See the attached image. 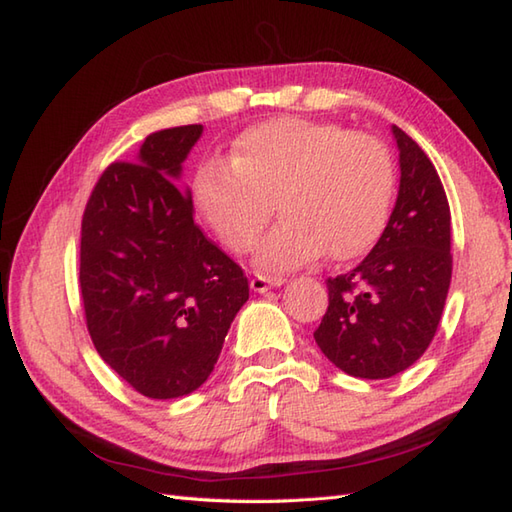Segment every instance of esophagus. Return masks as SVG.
I'll list each match as a JSON object with an SVG mask.
<instances>
[{
    "instance_id": "esophagus-1",
    "label": "esophagus",
    "mask_w": 512,
    "mask_h": 512,
    "mask_svg": "<svg viewBox=\"0 0 512 512\" xmlns=\"http://www.w3.org/2000/svg\"><path fill=\"white\" fill-rule=\"evenodd\" d=\"M286 279H281V277H264V275H255L253 279H250V288H253L255 292H268L270 288H275V286H281L284 284Z\"/></svg>"
}]
</instances>
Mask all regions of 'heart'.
<instances>
[{
  "label": "heart",
  "mask_w": 512,
  "mask_h": 512,
  "mask_svg": "<svg viewBox=\"0 0 512 512\" xmlns=\"http://www.w3.org/2000/svg\"><path fill=\"white\" fill-rule=\"evenodd\" d=\"M394 162L369 134L341 125L273 118L237 136L231 158L202 162L193 204L222 246L244 255L277 209L281 222L255 264L284 273L328 253L345 262L383 235L394 202Z\"/></svg>",
  "instance_id": "obj_1"
}]
</instances>
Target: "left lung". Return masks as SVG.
<instances>
[{"label":"left lung","mask_w":512,"mask_h":512,"mask_svg":"<svg viewBox=\"0 0 512 512\" xmlns=\"http://www.w3.org/2000/svg\"><path fill=\"white\" fill-rule=\"evenodd\" d=\"M400 187L383 235L361 264L330 277L314 341L356 378H391L427 350L451 284V211L440 176L416 140L391 127Z\"/></svg>","instance_id":"obj_1"}]
</instances>
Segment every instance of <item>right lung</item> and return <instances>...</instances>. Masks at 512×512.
<instances>
[{
	"label": "right lung",
	"mask_w": 512,
	"mask_h": 512,
	"mask_svg": "<svg viewBox=\"0 0 512 512\" xmlns=\"http://www.w3.org/2000/svg\"><path fill=\"white\" fill-rule=\"evenodd\" d=\"M202 125L149 134L112 162L81 222L79 286L96 352L138 394L187 396L211 376L248 279L193 220L176 180Z\"/></svg>",
	"instance_id": "1"
}]
</instances>
